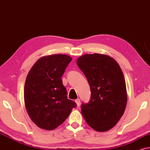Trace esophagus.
<instances>
[{
  "label": "esophagus",
  "mask_w": 150,
  "mask_h": 150,
  "mask_svg": "<svg viewBox=\"0 0 150 150\" xmlns=\"http://www.w3.org/2000/svg\"><path fill=\"white\" fill-rule=\"evenodd\" d=\"M75 101V103H77V106H79V105H80V99H77Z\"/></svg>",
  "instance_id": "34e87169"
}]
</instances>
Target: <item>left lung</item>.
<instances>
[{
	"mask_svg": "<svg viewBox=\"0 0 150 150\" xmlns=\"http://www.w3.org/2000/svg\"><path fill=\"white\" fill-rule=\"evenodd\" d=\"M77 64L86 77L91 96L81 110L90 127L109 130L122 117L127 104V91L122 70L112 57L93 53L78 57Z\"/></svg>",
	"mask_w": 150,
	"mask_h": 150,
	"instance_id": "obj_1",
	"label": "left lung"
}]
</instances>
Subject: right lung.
<instances>
[{
	"label": "right lung",
	"mask_w": 150,
	"mask_h": 150,
	"mask_svg": "<svg viewBox=\"0 0 150 150\" xmlns=\"http://www.w3.org/2000/svg\"><path fill=\"white\" fill-rule=\"evenodd\" d=\"M72 58L64 54L40 58L26 78L25 104L29 117L37 126L52 130L60 125L77 106L68 99L61 77Z\"/></svg>",
	"instance_id": "1"
}]
</instances>
